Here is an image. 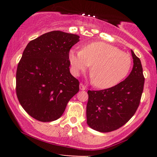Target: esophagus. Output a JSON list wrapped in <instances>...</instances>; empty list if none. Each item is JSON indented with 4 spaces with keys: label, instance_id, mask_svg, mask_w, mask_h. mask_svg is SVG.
Wrapping results in <instances>:
<instances>
[{
    "label": "esophagus",
    "instance_id": "esophagus-1",
    "mask_svg": "<svg viewBox=\"0 0 157 157\" xmlns=\"http://www.w3.org/2000/svg\"><path fill=\"white\" fill-rule=\"evenodd\" d=\"M79 89H80L81 91H84V90H86V87L84 86V85H83V83H80V85H79Z\"/></svg>",
    "mask_w": 157,
    "mask_h": 157
}]
</instances>
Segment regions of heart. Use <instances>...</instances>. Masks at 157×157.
Wrapping results in <instances>:
<instances>
[{"label":"heart","instance_id":"obj_1","mask_svg":"<svg viewBox=\"0 0 157 157\" xmlns=\"http://www.w3.org/2000/svg\"><path fill=\"white\" fill-rule=\"evenodd\" d=\"M68 60L75 75H78L92 64L93 83L99 89H109L117 85L127 76L132 64L129 54L117 46L101 41L86 44L82 50L71 49Z\"/></svg>","mask_w":157,"mask_h":157}]
</instances>
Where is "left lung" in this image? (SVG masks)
<instances>
[{"label": "left lung", "mask_w": 157, "mask_h": 157, "mask_svg": "<svg viewBox=\"0 0 157 157\" xmlns=\"http://www.w3.org/2000/svg\"><path fill=\"white\" fill-rule=\"evenodd\" d=\"M134 66L125 80L101 91H88L87 124L100 132L117 130L134 115L144 89V77L141 61L131 51Z\"/></svg>", "instance_id": "8db88e82"}]
</instances>
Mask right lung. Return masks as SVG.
I'll return each mask as SVG.
<instances>
[{"instance_id":"right-lung-1","label":"right lung","mask_w":157,"mask_h":157,"mask_svg":"<svg viewBox=\"0 0 157 157\" xmlns=\"http://www.w3.org/2000/svg\"><path fill=\"white\" fill-rule=\"evenodd\" d=\"M79 36L60 31L31 40L16 71V94L23 109L38 121L59 119L69 100L79 91L71 74L68 52Z\"/></svg>"}]
</instances>
